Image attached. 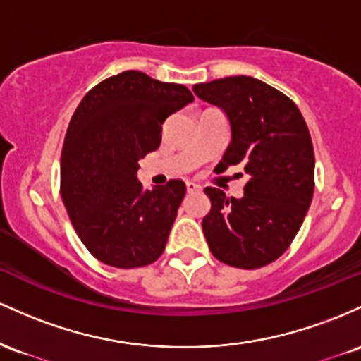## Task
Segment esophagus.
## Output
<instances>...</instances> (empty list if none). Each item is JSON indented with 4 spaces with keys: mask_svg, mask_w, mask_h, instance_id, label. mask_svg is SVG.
I'll list each match as a JSON object with an SVG mask.
<instances>
[{
    "mask_svg": "<svg viewBox=\"0 0 361 361\" xmlns=\"http://www.w3.org/2000/svg\"><path fill=\"white\" fill-rule=\"evenodd\" d=\"M185 188H188V192H196V191H200V185H197L196 182H192V180L185 182Z\"/></svg>",
    "mask_w": 361,
    "mask_h": 361,
    "instance_id": "obj_1",
    "label": "esophagus"
}]
</instances>
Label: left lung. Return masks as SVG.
Returning a JSON list of instances; mask_svg holds the SVG:
<instances>
[{"mask_svg":"<svg viewBox=\"0 0 361 361\" xmlns=\"http://www.w3.org/2000/svg\"><path fill=\"white\" fill-rule=\"evenodd\" d=\"M194 93L228 117L232 141L216 172L244 165V196L206 188L212 209L202 232L218 261L257 269L288 249L314 196L315 157L310 133L295 102L252 76L197 83Z\"/></svg>","mask_w":361,"mask_h":361,"instance_id":"left-lung-1","label":"left lung"}]
</instances>
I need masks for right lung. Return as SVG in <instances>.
<instances>
[{
	"mask_svg": "<svg viewBox=\"0 0 361 361\" xmlns=\"http://www.w3.org/2000/svg\"><path fill=\"white\" fill-rule=\"evenodd\" d=\"M192 100L184 85L131 70L100 82L76 107L61 153V196L80 240L104 264L141 268L164 252L185 184L143 189L137 169L160 147L165 119Z\"/></svg>",
	"mask_w": 361,
	"mask_h": 361,
	"instance_id": "add662e5",
	"label": "right lung"
}]
</instances>
